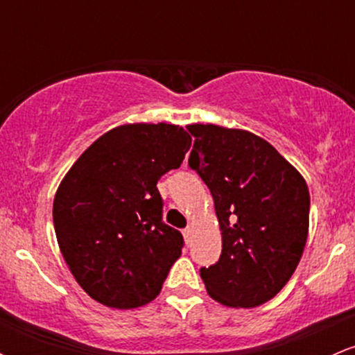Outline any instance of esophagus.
<instances>
[{
    "label": "esophagus",
    "instance_id": "34e87169",
    "mask_svg": "<svg viewBox=\"0 0 355 355\" xmlns=\"http://www.w3.org/2000/svg\"><path fill=\"white\" fill-rule=\"evenodd\" d=\"M191 234H193L191 227H187V229H183V239H185L187 243H191Z\"/></svg>",
    "mask_w": 355,
    "mask_h": 355
}]
</instances>
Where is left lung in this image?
<instances>
[{"instance_id": "obj_1", "label": "left lung", "mask_w": 355, "mask_h": 355, "mask_svg": "<svg viewBox=\"0 0 355 355\" xmlns=\"http://www.w3.org/2000/svg\"><path fill=\"white\" fill-rule=\"evenodd\" d=\"M189 165L209 187L222 230L218 262L200 268L207 292L229 307H257L282 291L309 234L307 183L263 138L190 125Z\"/></svg>"}]
</instances>
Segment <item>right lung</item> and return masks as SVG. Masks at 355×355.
Listing matches in <instances>:
<instances>
[{
  "label": "right lung",
  "mask_w": 355,
  "mask_h": 355,
  "mask_svg": "<svg viewBox=\"0 0 355 355\" xmlns=\"http://www.w3.org/2000/svg\"><path fill=\"white\" fill-rule=\"evenodd\" d=\"M182 126H116L85 150L60 183L53 223L64 262L96 302L135 309L160 294L183 237L164 222L157 183L182 165Z\"/></svg>",
  "instance_id": "1"
}]
</instances>
